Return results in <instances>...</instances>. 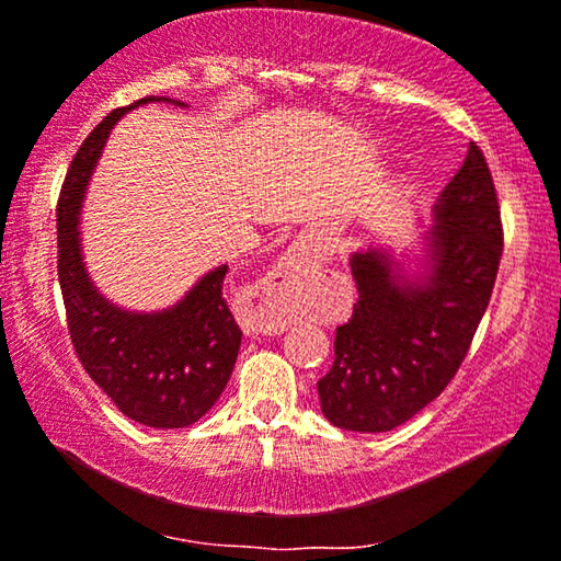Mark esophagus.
Masks as SVG:
<instances>
[{"instance_id": "1", "label": "esophagus", "mask_w": 561, "mask_h": 561, "mask_svg": "<svg viewBox=\"0 0 561 561\" xmlns=\"http://www.w3.org/2000/svg\"><path fill=\"white\" fill-rule=\"evenodd\" d=\"M286 329V321L275 317H257L248 324V334H278Z\"/></svg>"}]
</instances>
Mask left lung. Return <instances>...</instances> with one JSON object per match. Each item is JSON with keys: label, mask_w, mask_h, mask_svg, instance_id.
I'll return each instance as SVG.
<instances>
[{"label": "left lung", "mask_w": 561, "mask_h": 561, "mask_svg": "<svg viewBox=\"0 0 561 561\" xmlns=\"http://www.w3.org/2000/svg\"><path fill=\"white\" fill-rule=\"evenodd\" d=\"M434 219L416 278L378 248L350 260L359 298L347 324L336 327L334 363L317 382L334 426L378 434L405 424L467 357L503 255L495 183L474 142Z\"/></svg>", "instance_id": "1"}]
</instances>
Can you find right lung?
Returning a JSON list of instances; mask_svg holds the SVG:
<instances>
[{
    "label": "right lung",
    "mask_w": 561,
    "mask_h": 561,
    "mask_svg": "<svg viewBox=\"0 0 561 561\" xmlns=\"http://www.w3.org/2000/svg\"><path fill=\"white\" fill-rule=\"evenodd\" d=\"M150 102L171 99L145 96L106 114L68 165L56 209L58 283L68 334L89 378L137 424L183 428L217 403L240 352L242 329L221 296L227 265L206 273L171 309L135 313L99 294L83 265L79 240L83 194L110 129L122 114Z\"/></svg>",
    "instance_id": "right-lung-1"
}]
</instances>
